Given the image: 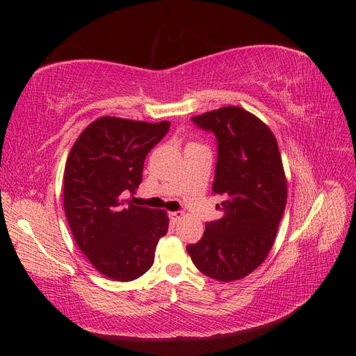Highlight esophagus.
Returning <instances> with one entry per match:
<instances>
[{"instance_id": "esophagus-1", "label": "esophagus", "mask_w": 356, "mask_h": 356, "mask_svg": "<svg viewBox=\"0 0 356 356\" xmlns=\"http://www.w3.org/2000/svg\"><path fill=\"white\" fill-rule=\"evenodd\" d=\"M169 218H170V221L177 222V221H179V220L184 218V213L179 212V211H177V212H170V213H169Z\"/></svg>"}]
</instances>
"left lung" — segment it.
Wrapping results in <instances>:
<instances>
[{"label": "left lung", "instance_id": "8db88e82", "mask_svg": "<svg viewBox=\"0 0 356 356\" xmlns=\"http://www.w3.org/2000/svg\"><path fill=\"white\" fill-rule=\"evenodd\" d=\"M217 138L213 195L220 220L207 222L197 243L187 246L199 270L221 282L254 272L270 252L286 204V178L276 138L241 106L191 117Z\"/></svg>", "mask_w": 356, "mask_h": 356}]
</instances>
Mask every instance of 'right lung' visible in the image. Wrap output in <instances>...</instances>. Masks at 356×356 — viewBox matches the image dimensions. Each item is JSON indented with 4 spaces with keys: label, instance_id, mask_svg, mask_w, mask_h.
Listing matches in <instances>:
<instances>
[{
    "label": "right lung",
    "instance_id": "obj_1",
    "mask_svg": "<svg viewBox=\"0 0 356 356\" xmlns=\"http://www.w3.org/2000/svg\"><path fill=\"white\" fill-rule=\"evenodd\" d=\"M147 123L101 117L72 145L63 174V208L81 252L96 270L118 282L143 276L168 233L165 211L123 200L143 181L147 154L169 131Z\"/></svg>",
    "mask_w": 356,
    "mask_h": 356
}]
</instances>
